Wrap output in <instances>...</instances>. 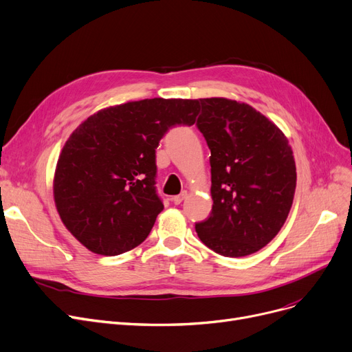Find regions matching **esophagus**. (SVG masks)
Returning <instances> with one entry per match:
<instances>
[{"mask_svg":"<svg viewBox=\"0 0 352 352\" xmlns=\"http://www.w3.org/2000/svg\"><path fill=\"white\" fill-rule=\"evenodd\" d=\"M186 197H187V192L184 191V192H181L179 195H175V197H173V202H174L175 206H178V204H181V202L184 201V198H186Z\"/></svg>","mask_w":352,"mask_h":352,"instance_id":"esophagus-1","label":"esophagus"}]
</instances>
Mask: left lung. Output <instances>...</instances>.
I'll use <instances>...</instances> for the list:
<instances>
[{"mask_svg":"<svg viewBox=\"0 0 352 352\" xmlns=\"http://www.w3.org/2000/svg\"><path fill=\"white\" fill-rule=\"evenodd\" d=\"M197 125L211 150L210 217L195 224L219 255L238 258L264 248L289 214L297 168L288 138L254 107L202 98Z\"/></svg>","mask_w":352,"mask_h":352,"instance_id":"obj_1","label":"left lung"}]
</instances>
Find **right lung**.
Wrapping results in <instances>:
<instances>
[{"label": "right lung", "instance_id": "obj_1", "mask_svg": "<svg viewBox=\"0 0 352 352\" xmlns=\"http://www.w3.org/2000/svg\"><path fill=\"white\" fill-rule=\"evenodd\" d=\"M198 100L151 98L107 107L65 141L54 202L65 228L91 252L138 247L164 206L155 194V150L174 125H192Z\"/></svg>", "mask_w": 352, "mask_h": 352}]
</instances>
